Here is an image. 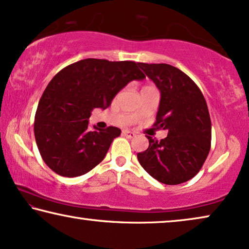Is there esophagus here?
<instances>
[{"instance_id":"34e87169","label":"esophagus","mask_w":249,"mask_h":249,"mask_svg":"<svg viewBox=\"0 0 249 249\" xmlns=\"http://www.w3.org/2000/svg\"><path fill=\"white\" fill-rule=\"evenodd\" d=\"M123 134L128 139H132V138H134V136H135V133L132 132V131H123Z\"/></svg>"}]
</instances>
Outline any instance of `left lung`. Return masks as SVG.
<instances>
[{"mask_svg":"<svg viewBox=\"0 0 249 249\" xmlns=\"http://www.w3.org/2000/svg\"><path fill=\"white\" fill-rule=\"evenodd\" d=\"M160 91L157 128L168 131L160 142L138 153L146 173L160 183L177 185L193 178L211 148V120L201 90L190 76L169 64L138 63Z\"/></svg>","mask_w":249,"mask_h":249,"instance_id":"obj_1","label":"left lung"}]
</instances>
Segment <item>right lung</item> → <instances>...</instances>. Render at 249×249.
<instances>
[{
	"mask_svg": "<svg viewBox=\"0 0 249 249\" xmlns=\"http://www.w3.org/2000/svg\"><path fill=\"white\" fill-rule=\"evenodd\" d=\"M132 61L86 58L66 66L45 89L35 115V139L45 163L57 175L78 177L104 160L113 140L114 126L88 128L94 108L106 109L120 91L145 75Z\"/></svg>",
	"mask_w": 249,
	"mask_h": 249,
	"instance_id": "1",
	"label": "right lung"
}]
</instances>
